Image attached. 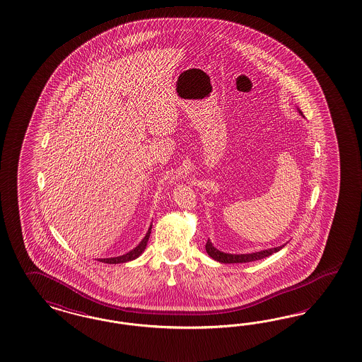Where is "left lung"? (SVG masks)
I'll use <instances>...</instances> for the list:
<instances>
[{
	"mask_svg": "<svg viewBox=\"0 0 362 362\" xmlns=\"http://www.w3.org/2000/svg\"><path fill=\"white\" fill-rule=\"evenodd\" d=\"M299 114H302V111L299 110ZM284 245L281 247H275V248H268V250H263V251H259V252H252V254H226V252H221L218 251L217 248H214V244L211 243V240L208 239L206 244H205V250L208 255L214 259L216 262H220V263H248V262H254V260H259V259H264L269 255L275 254L278 251H281Z\"/></svg>",
	"mask_w": 362,
	"mask_h": 362,
	"instance_id": "obj_1",
	"label": "left lung"
}]
</instances>
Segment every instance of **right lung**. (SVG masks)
I'll return each mask as SVG.
<instances>
[{
    "mask_svg": "<svg viewBox=\"0 0 362 362\" xmlns=\"http://www.w3.org/2000/svg\"><path fill=\"white\" fill-rule=\"evenodd\" d=\"M150 233H151V226L148 228V233L146 236L142 239V241L135 247L134 250H132L130 252L127 254L121 255V256H117V257H106V259H99V262L102 263H108V264H119V263H126V262H132L136 259L139 255L142 254L148 245V238H150Z\"/></svg>",
    "mask_w": 362,
    "mask_h": 362,
    "instance_id": "right-lung-1",
    "label": "right lung"
}]
</instances>
